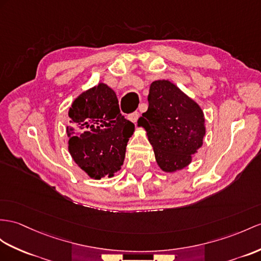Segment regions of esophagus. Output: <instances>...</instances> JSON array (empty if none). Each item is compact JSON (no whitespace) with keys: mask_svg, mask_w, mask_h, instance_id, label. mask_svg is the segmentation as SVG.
I'll return each instance as SVG.
<instances>
[{"mask_svg":"<svg viewBox=\"0 0 261 261\" xmlns=\"http://www.w3.org/2000/svg\"><path fill=\"white\" fill-rule=\"evenodd\" d=\"M128 119L130 120V122H133V123H136L137 122V119L139 118V112L138 111H135V112H133V113H130V114H128Z\"/></svg>","mask_w":261,"mask_h":261,"instance_id":"34e87169","label":"esophagus"}]
</instances>
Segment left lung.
Returning a JSON list of instances; mask_svg holds the SVG:
<instances>
[{"label": "left lung", "mask_w": 261, "mask_h": 261, "mask_svg": "<svg viewBox=\"0 0 261 261\" xmlns=\"http://www.w3.org/2000/svg\"><path fill=\"white\" fill-rule=\"evenodd\" d=\"M205 118L198 104L169 81L149 87L148 110L138 119L147 132L156 162L164 171L182 169L202 145Z\"/></svg>", "instance_id": "obj_1"}]
</instances>
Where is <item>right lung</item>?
I'll use <instances>...</instances> for the list:
<instances>
[{"mask_svg": "<svg viewBox=\"0 0 261 261\" xmlns=\"http://www.w3.org/2000/svg\"><path fill=\"white\" fill-rule=\"evenodd\" d=\"M68 116V149L76 164L93 178L112 177L135 128L120 114L115 92L100 83L73 101Z\"/></svg>", "mask_w": 261, "mask_h": 261, "instance_id": "obj_1", "label": "right lung"}]
</instances>
